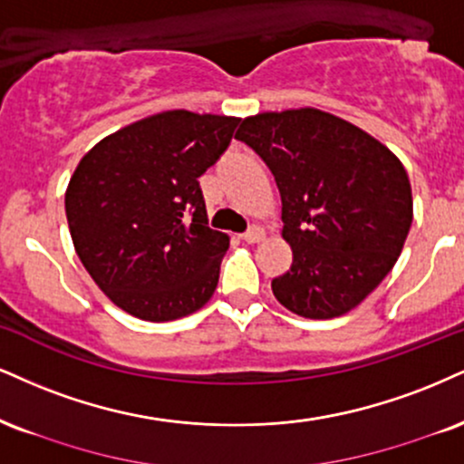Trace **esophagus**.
Instances as JSON below:
<instances>
[{
  "instance_id": "34e87169",
  "label": "esophagus",
  "mask_w": 464,
  "mask_h": 464,
  "mask_svg": "<svg viewBox=\"0 0 464 464\" xmlns=\"http://www.w3.org/2000/svg\"><path fill=\"white\" fill-rule=\"evenodd\" d=\"M266 237V231L261 227H250L246 233H242V239L246 244H259Z\"/></svg>"
}]
</instances>
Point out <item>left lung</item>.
Segmentation results:
<instances>
[{
  "mask_svg": "<svg viewBox=\"0 0 464 464\" xmlns=\"http://www.w3.org/2000/svg\"><path fill=\"white\" fill-rule=\"evenodd\" d=\"M237 140L266 161L281 192L292 267L272 278L285 309L331 320L392 272L412 222L401 161L353 122L315 108L248 116Z\"/></svg>",
  "mask_w": 464,
  "mask_h": 464,
  "instance_id": "1",
  "label": "left lung"
}]
</instances>
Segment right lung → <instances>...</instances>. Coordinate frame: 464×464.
Segmentation results:
<instances>
[{"mask_svg": "<svg viewBox=\"0 0 464 464\" xmlns=\"http://www.w3.org/2000/svg\"><path fill=\"white\" fill-rule=\"evenodd\" d=\"M239 119L170 110L83 155L64 209L77 256L116 306L147 322L198 311L216 292L228 236L208 227L198 177Z\"/></svg>", "mask_w": 464, "mask_h": 464, "instance_id": "right-lung-1", "label": "right lung"}]
</instances>
